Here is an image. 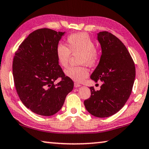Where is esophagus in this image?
Masks as SVG:
<instances>
[{
	"instance_id": "1",
	"label": "esophagus",
	"mask_w": 149,
	"mask_h": 149,
	"mask_svg": "<svg viewBox=\"0 0 149 149\" xmlns=\"http://www.w3.org/2000/svg\"><path fill=\"white\" fill-rule=\"evenodd\" d=\"M81 85L79 83H77V82H74V87L75 88H78V87H80Z\"/></svg>"
}]
</instances>
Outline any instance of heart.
I'll return each instance as SVG.
<instances>
[{"instance_id":"heart-1","label":"heart","mask_w":149,"mask_h":149,"mask_svg":"<svg viewBox=\"0 0 149 149\" xmlns=\"http://www.w3.org/2000/svg\"><path fill=\"white\" fill-rule=\"evenodd\" d=\"M67 47L59 42L55 49V54L58 63L61 67L68 65L70 53L73 55L79 54V63L94 67L99 59V53L95 48V44L88 34L74 33L67 38ZM66 76L72 81L81 82L88 76L89 70L86 66L70 67L65 71Z\"/></svg>"}]
</instances>
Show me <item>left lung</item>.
<instances>
[{
    "label": "left lung",
    "mask_w": 149,
    "mask_h": 149,
    "mask_svg": "<svg viewBox=\"0 0 149 149\" xmlns=\"http://www.w3.org/2000/svg\"><path fill=\"white\" fill-rule=\"evenodd\" d=\"M97 39L101 46L99 63L91 76L102 82L99 91L90 87L91 97L84 101L89 113L99 118L108 117L124 107L132 92L135 66L125 45L111 33L100 32Z\"/></svg>",
    "instance_id": "obj_1"
}]
</instances>
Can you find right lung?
<instances>
[{"label": "right lung", "instance_id": "right-lung-1", "mask_svg": "<svg viewBox=\"0 0 149 149\" xmlns=\"http://www.w3.org/2000/svg\"><path fill=\"white\" fill-rule=\"evenodd\" d=\"M65 32L40 29L27 36L15 52L13 63L18 95L26 108L42 116L59 111L74 86L57 61L55 49ZM61 77L55 85L54 81Z\"/></svg>", "mask_w": 149, "mask_h": 149}]
</instances>
